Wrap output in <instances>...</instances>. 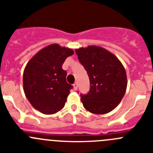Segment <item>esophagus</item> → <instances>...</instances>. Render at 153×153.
Returning a JSON list of instances; mask_svg holds the SVG:
<instances>
[{
    "mask_svg": "<svg viewBox=\"0 0 153 153\" xmlns=\"http://www.w3.org/2000/svg\"><path fill=\"white\" fill-rule=\"evenodd\" d=\"M73 86H74V88H75V90H77V89H78V83H77V82H75V83L74 84Z\"/></svg>",
    "mask_w": 153,
    "mask_h": 153,
    "instance_id": "1",
    "label": "esophagus"
}]
</instances>
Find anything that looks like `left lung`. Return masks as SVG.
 Returning a JSON list of instances; mask_svg holds the SVG:
<instances>
[{
  "label": "left lung",
  "mask_w": 153,
  "mask_h": 153,
  "mask_svg": "<svg viewBox=\"0 0 153 153\" xmlns=\"http://www.w3.org/2000/svg\"><path fill=\"white\" fill-rule=\"evenodd\" d=\"M90 80V91L81 94L84 107L95 114L111 112L121 101L127 86L126 70L116 56L100 46L75 49Z\"/></svg>",
  "instance_id": "left-lung-1"
}]
</instances>
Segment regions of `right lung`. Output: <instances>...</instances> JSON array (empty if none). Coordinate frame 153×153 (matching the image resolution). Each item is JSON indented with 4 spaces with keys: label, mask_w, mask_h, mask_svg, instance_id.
I'll return each mask as SVG.
<instances>
[{
    "label": "right lung",
    "mask_w": 153,
    "mask_h": 153,
    "mask_svg": "<svg viewBox=\"0 0 153 153\" xmlns=\"http://www.w3.org/2000/svg\"><path fill=\"white\" fill-rule=\"evenodd\" d=\"M74 51L59 44L39 50L27 62L23 71L25 95L36 110L44 114L61 111L72 86L66 82V71L62 66Z\"/></svg>",
    "instance_id": "obj_1"
}]
</instances>
